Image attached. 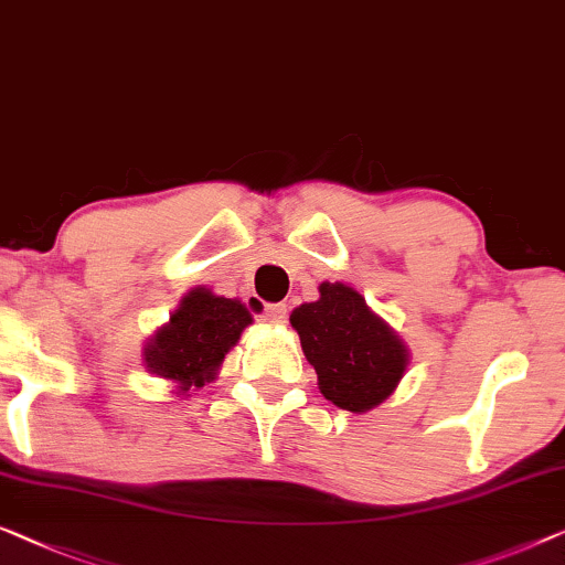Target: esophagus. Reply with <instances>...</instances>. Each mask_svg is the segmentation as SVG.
Wrapping results in <instances>:
<instances>
[{"mask_svg":"<svg viewBox=\"0 0 565 565\" xmlns=\"http://www.w3.org/2000/svg\"><path fill=\"white\" fill-rule=\"evenodd\" d=\"M263 318L267 323H285V318H288V308L282 306V302H269L263 310Z\"/></svg>","mask_w":565,"mask_h":565,"instance_id":"1","label":"esophagus"}]
</instances>
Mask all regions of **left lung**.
<instances>
[{
	"instance_id": "8db88e82",
	"label": "left lung",
	"mask_w": 565,
	"mask_h": 565,
	"mask_svg": "<svg viewBox=\"0 0 565 565\" xmlns=\"http://www.w3.org/2000/svg\"><path fill=\"white\" fill-rule=\"evenodd\" d=\"M318 292L316 302H302L290 313L302 354L318 374V390L341 411H372L403 380L405 341L349 285L321 282Z\"/></svg>"
}]
</instances>
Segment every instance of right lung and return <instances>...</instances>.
Here are the masks:
<instances>
[{
	"instance_id": "add662e5",
	"label": "right lung",
	"mask_w": 565,
	"mask_h": 565,
	"mask_svg": "<svg viewBox=\"0 0 565 565\" xmlns=\"http://www.w3.org/2000/svg\"><path fill=\"white\" fill-rule=\"evenodd\" d=\"M252 323L242 300L193 288L162 329L147 341L145 366L162 380L178 382L181 392L214 380L226 351Z\"/></svg>"
}]
</instances>
